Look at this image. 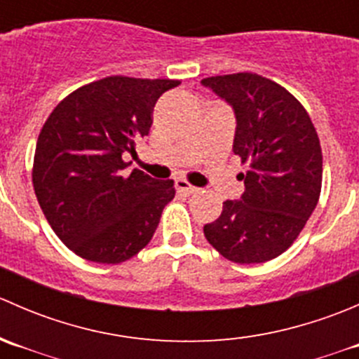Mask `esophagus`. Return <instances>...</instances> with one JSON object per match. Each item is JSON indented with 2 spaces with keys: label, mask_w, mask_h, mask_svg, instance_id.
<instances>
[{
  "label": "esophagus",
  "mask_w": 359,
  "mask_h": 359,
  "mask_svg": "<svg viewBox=\"0 0 359 359\" xmlns=\"http://www.w3.org/2000/svg\"><path fill=\"white\" fill-rule=\"evenodd\" d=\"M175 187H177V191H179V193H184V194H194V193H198V187H194V186H191L189 182H187L186 179H177L175 180Z\"/></svg>",
  "instance_id": "1"
}]
</instances>
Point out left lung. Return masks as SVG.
Wrapping results in <instances>:
<instances>
[{
	"label": "left lung",
	"mask_w": 359,
	"mask_h": 359,
	"mask_svg": "<svg viewBox=\"0 0 359 359\" xmlns=\"http://www.w3.org/2000/svg\"><path fill=\"white\" fill-rule=\"evenodd\" d=\"M203 85L236 112L233 151L247 172L240 201L203 227L227 260L259 264L292 247L316 208L323 179L320 137L302 104L276 81L255 72L210 76Z\"/></svg>",
	"instance_id": "1"
}]
</instances>
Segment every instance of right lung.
<instances>
[{"label":"right lung","mask_w":359,"mask_h":359,"mask_svg":"<svg viewBox=\"0 0 359 359\" xmlns=\"http://www.w3.org/2000/svg\"><path fill=\"white\" fill-rule=\"evenodd\" d=\"M179 79L107 76L79 86L50 112L32 161V186L46 220L81 259L119 264L153 238L173 180L140 170L125 175L123 154L149 135L153 109Z\"/></svg>","instance_id":"add662e5"}]
</instances>
